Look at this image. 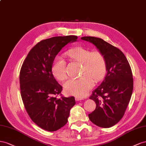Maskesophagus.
Segmentation results:
<instances>
[{
    "instance_id": "obj_1",
    "label": "esophagus",
    "mask_w": 146,
    "mask_h": 146,
    "mask_svg": "<svg viewBox=\"0 0 146 146\" xmlns=\"http://www.w3.org/2000/svg\"><path fill=\"white\" fill-rule=\"evenodd\" d=\"M75 99H76V101H81V100H83V98H82L78 97H76L75 98Z\"/></svg>"
}]
</instances>
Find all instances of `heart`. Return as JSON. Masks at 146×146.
Returning <instances> with one entry per match:
<instances>
[{"label":"heart","mask_w":146,"mask_h":146,"mask_svg":"<svg viewBox=\"0 0 146 146\" xmlns=\"http://www.w3.org/2000/svg\"><path fill=\"white\" fill-rule=\"evenodd\" d=\"M71 59L81 64V77L69 79L64 84L66 93L76 97H82L92 88L94 82L100 81L106 72V61L100 51L92 52L82 47L69 50L66 53ZM66 62L60 56H57L53 62L52 71L57 80L63 81L66 78Z\"/></svg>","instance_id":"heart-1"}]
</instances>
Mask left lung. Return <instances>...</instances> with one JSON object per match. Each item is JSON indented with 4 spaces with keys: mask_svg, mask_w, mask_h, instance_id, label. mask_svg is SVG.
<instances>
[{
    "mask_svg": "<svg viewBox=\"0 0 146 146\" xmlns=\"http://www.w3.org/2000/svg\"><path fill=\"white\" fill-rule=\"evenodd\" d=\"M81 38L95 45L105 57L107 73L90 97L96 103V108L89 118L100 127L110 128L122 118L130 100L133 89L131 67L123 53L103 39L94 36Z\"/></svg>",
    "mask_w": 146,
    "mask_h": 146,
    "instance_id": "left-lung-1",
    "label": "left lung"
}]
</instances>
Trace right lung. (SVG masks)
Returning a JSON list of instances; mask_svg holds the SVG:
<instances>
[{
    "label": "right lung",
    "instance_id": "obj_1",
    "mask_svg": "<svg viewBox=\"0 0 146 146\" xmlns=\"http://www.w3.org/2000/svg\"><path fill=\"white\" fill-rule=\"evenodd\" d=\"M78 36H54L41 41L29 51L21 68V95L29 117L43 130L54 131L68 122L74 97L57 98L62 87L53 76L54 58L62 48Z\"/></svg>",
    "mask_w": 146,
    "mask_h": 146
}]
</instances>
